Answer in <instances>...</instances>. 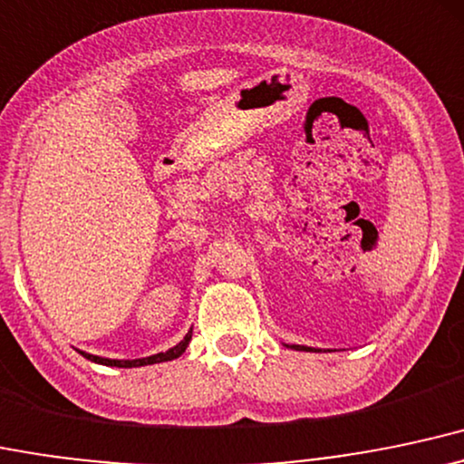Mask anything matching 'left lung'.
<instances>
[{"mask_svg":"<svg viewBox=\"0 0 464 464\" xmlns=\"http://www.w3.org/2000/svg\"><path fill=\"white\" fill-rule=\"evenodd\" d=\"M287 348H294V351H306V353H322L320 348H311V346H302V344H285Z\"/></svg>","mask_w":464,"mask_h":464,"instance_id":"obj_1","label":"left lung"}]
</instances>
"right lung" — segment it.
<instances>
[{
  "instance_id": "right-lung-1",
  "label": "right lung",
  "mask_w": 464,
  "mask_h": 464,
  "mask_svg": "<svg viewBox=\"0 0 464 464\" xmlns=\"http://www.w3.org/2000/svg\"><path fill=\"white\" fill-rule=\"evenodd\" d=\"M192 340V329L186 333L184 340L179 344H175L173 348H169L166 353H158V355H150V357H142V359H109V357H98L92 355V353L85 351H78L82 357L90 359L93 363H102V366H116V368H140V366H150V363H162V362H170V359H177L179 355H184L186 348H188Z\"/></svg>"
}]
</instances>
